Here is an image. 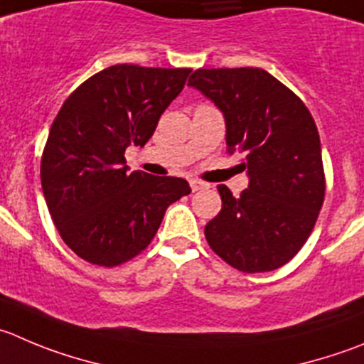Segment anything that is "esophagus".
Returning a JSON list of instances; mask_svg holds the SVG:
<instances>
[{
	"label": "esophagus",
	"instance_id": "34e87169",
	"mask_svg": "<svg viewBox=\"0 0 364 364\" xmlns=\"http://www.w3.org/2000/svg\"><path fill=\"white\" fill-rule=\"evenodd\" d=\"M189 186H191L193 193H196V191H200V189L207 188V184H205V182H202V180H189Z\"/></svg>",
	"mask_w": 364,
	"mask_h": 364
}]
</instances>
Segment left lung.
<instances>
[{
    "label": "left lung",
    "mask_w": 364,
    "mask_h": 364,
    "mask_svg": "<svg viewBox=\"0 0 364 364\" xmlns=\"http://www.w3.org/2000/svg\"><path fill=\"white\" fill-rule=\"evenodd\" d=\"M191 87L216 103L227 151L243 157L250 184L237 198L218 186L221 210L205 225L216 255L243 273L291 261L313 232L325 198L318 128L306 103L259 68L196 69Z\"/></svg>",
    "instance_id": "left-lung-1"
}]
</instances>
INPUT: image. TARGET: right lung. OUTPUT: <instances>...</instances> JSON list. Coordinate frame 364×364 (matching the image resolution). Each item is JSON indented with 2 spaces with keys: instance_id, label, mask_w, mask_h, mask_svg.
I'll return each instance as SVG.
<instances>
[{
  "instance_id": "add662e5",
  "label": "right lung",
  "mask_w": 364,
  "mask_h": 364,
  "mask_svg": "<svg viewBox=\"0 0 364 364\" xmlns=\"http://www.w3.org/2000/svg\"><path fill=\"white\" fill-rule=\"evenodd\" d=\"M189 73L110 65L58 110L41 159V184L58 234L84 261L114 268L139 255L166 209L191 193L184 178L128 173L124 166V150L148 143Z\"/></svg>"
}]
</instances>
